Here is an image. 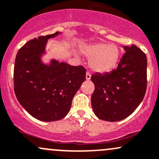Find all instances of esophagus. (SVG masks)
<instances>
[{
    "instance_id": "34e87169",
    "label": "esophagus",
    "mask_w": 159,
    "mask_h": 159,
    "mask_svg": "<svg viewBox=\"0 0 159 159\" xmlns=\"http://www.w3.org/2000/svg\"><path fill=\"white\" fill-rule=\"evenodd\" d=\"M91 74L89 72V71H87L86 73V79L87 80H90L91 79Z\"/></svg>"
}]
</instances>
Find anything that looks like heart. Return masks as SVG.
Instances as JSON below:
<instances>
[{
  "mask_svg": "<svg viewBox=\"0 0 159 159\" xmlns=\"http://www.w3.org/2000/svg\"><path fill=\"white\" fill-rule=\"evenodd\" d=\"M81 52L91 58L90 67L93 71L107 73L114 69L120 58V48L116 45L98 43L82 47Z\"/></svg>",
  "mask_w": 159,
  "mask_h": 159,
  "instance_id": "heart-1",
  "label": "heart"
}]
</instances>
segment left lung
I'll list each match as a JSON object with an SVG mask.
<instances>
[{
	"mask_svg": "<svg viewBox=\"0 0 159 159\" xmlns=\"http://www.w3.org/2000/svg\"><path fill=\"white\" fill-rule=\"evenodd\" d=\"M125 54L116 69L91 80L94 84L91 105L99 119L120 121L131 115L143 101L147 87V58L135 45L124 46Z\"/></svg>",
	"mask_w": 159,
	"mask_h": 159,
	"instance_id": "8db88e82",
	"label": "left lung"
}]
</instances>
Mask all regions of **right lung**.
Returning a JSON list of instances; mask_svg holds the SVG:
<instances>
[{"label": "right lung", "instance_id": "obj_1", "mask_svg": "<svg viewBox=\"0 0 159 159\" xmlns=\"http://www.w3.org/2000/svg\"><path fill=\"white\" fill-rule=\"evenodd\" d=\"M58 32L30 40L19 49L13 70L14 92L31 116L42 121H56L68 114L75 94L86 79L83 66L52 60L42 62L47 40Z\"/></svg>", "mask_w": 159, "mask_h": 159}]
</instances>
